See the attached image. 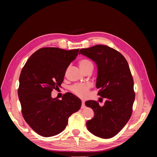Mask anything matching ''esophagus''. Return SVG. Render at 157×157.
Segmentation results:
<instances>
[{"mask_svg":"<svg viewBox=\"0 0 157 157\" xmlns=\"http://www.w3.org/2000/svg\"><path fill=\"white\" fill-rule=\"evenodd\" d=\"M85 107H86V106H85L84 101H82V106H81V109H84Z\"/></svg>","mask_w":157,"mask_h":157,"instance_id":"esophagus-1","label":"esophagus"}]
</instances>
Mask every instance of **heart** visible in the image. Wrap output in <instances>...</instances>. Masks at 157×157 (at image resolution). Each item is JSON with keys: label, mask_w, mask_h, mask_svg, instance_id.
I'll return each mask as SVG.
<instances>
[{"label": "heart", "mask_w": 157, "mask_h": 157, "mask_svg": "<svg viewBox=\"0 0 157 157\" xmlns=\"http://www.w3.org/2000/svg\"><path fill=\"white\" fill-rule=\"evenodd\" d=\"M79 65L83 71L91 68L93 69V63L88 59H82L79 62ZM90 88V84L89 83H77L71 86L70 90L77 96L84 98L88 96Z\"/></svg>", "instance_id": "heart-1"}]
</instances>
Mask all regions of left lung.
I'll use <instances>...</instances> for the list:
<instances>
[{"label": "left lung", "instance_id": "left-lung-1", "mask_svg": "<svg viewBox=\"0 0 157 157\" xmlns=\"http://www.w3.org/2000/svg\"><path fill=\"white\" fill-rule=\"evenodd\" d=\"M98 67L96 88L98 95L105 98L103 106L89 100L94 117L86 122L88 130L98 137L108 139L117 135L129 121L135 99L134 80L126 59L120 52L105 45L80 50Z\"/></svg>", "mask_w": 157, "mask_h": 157}]
</instances>
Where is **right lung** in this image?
I'll return each mask as SVG.
<instances>
[{"instance_id":"1","label":"right lung","mask_w":157,"mask_h":157,"mask_svg":"<svg viewBox=\"0 0 157 157\" xmlns=\"http://www.w3.org/2000/svg\"><path fill=\"white\" fill-rule=\"evenodd\" d=\"M78 50L40 48L31 56L21 70L17 94L22 115L42 136L59 134L67 126L69 117L81 107V100L72 93L65 94L61 100L51 97L52 90L63 82L65 71Z\"/></svg>"}]
</instances>
